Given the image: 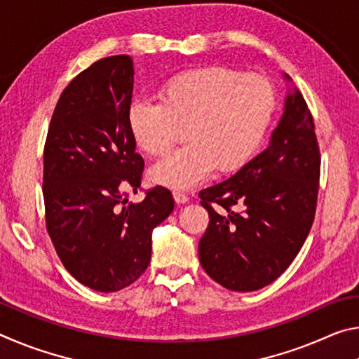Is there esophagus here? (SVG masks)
Segmentation results:
<instances>
[{"instance_id": "34e87169", "label": "esophagus", "mask_w": 359, "mask_h": 359, "mask_svg": "<svg viewBox=\"0 0 359 359\" xmlns=\"http://www.w3.org/2000/svg\"><path fill=\"white\" fill-rule=\"evenodd\" d=\"M172 196H174V201L177 204H185L188 203V199H190L185 193H180V191H174Z\"/></svg>"}]
</instances>
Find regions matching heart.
Listing matches in <instances>:
<instances>
[{
    "instance_id": "obj_1",
    "label": "heart",
    "mask_w": 359,
    "mask_h": 359,
    "mask_svg": "<svg viewBox=\"0 0 359 359\" xmlns=\"http://www.w3.org/2000/svg\"><path fill=\"white\" fill-rule=\"evenodd\" d=\"M158 98L133 101L126 125L150 156L171 149L179 126H187L190 144L150 171L151 180L174 190L198 185L215 168L222 174L244 168L263 142L277 106L269 79L222 66L179 72L161 85Z\"/></svg>"
}]
</instances>
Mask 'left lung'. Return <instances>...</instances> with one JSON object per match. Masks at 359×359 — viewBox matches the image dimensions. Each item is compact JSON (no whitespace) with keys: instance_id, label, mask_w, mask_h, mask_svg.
Masks as SVG:
<instances>
[{"instance_id":"8db88e82","label":"left lung","mask_w":359,"mask_h":359,"mask_svg":"<svg viewBox=\"0 0 359 359\" xmlns=\"http://www.w3.org/2000/svg\"><path fill=\"white\" fill-rule=\"evenodd\" d=\"M318 180L313 118L294 88L285 98L267 147L229 179L199 191L209 212V226L199 241V261L208 276L244 293L280 277L312 228Z\"/></svg>"}]
</instances>
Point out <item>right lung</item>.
<instances>
[{"label": "right lung", "mask_w": 359, "mask_h": 359, "mask_svg": "<svg viewBox=\"0 0 359 359\" xmlns=\"http://www.w3.org/2000/svg\"><path fill=\"white\" fill-rule=\"evenodd\" d=\"M135 68L128 55L101 58L72 79L44 145L46 226L63 266L85 287L112 293L136 282L151 257V231L174 209L165 187L128 203L144 160L126 125Z\"/></svg>", "instance_id": "right-lung-1"}]
</instances>
